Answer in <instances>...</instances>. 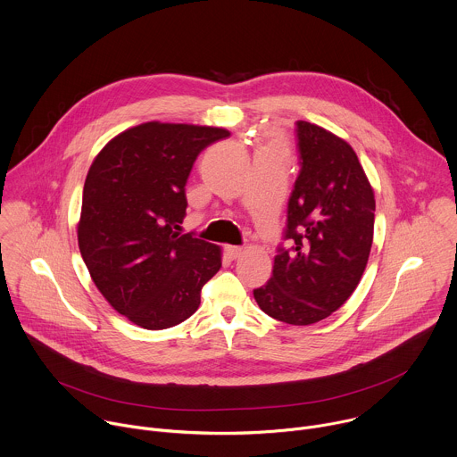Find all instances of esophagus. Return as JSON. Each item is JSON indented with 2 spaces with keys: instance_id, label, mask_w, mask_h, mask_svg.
<instances>
[{
  "instance_id": "esophagus-1",
  "label": "esophagus",
  "mask_w": 457,
  "mask_h": 457,
  "mask_svg": "<svg viewBox=\"0 0 457 457\" xmlns=\"http://www.w3.org/2000/svg\"><path fill=\"white\" fill-rule=\"evenodd\" d=\"M242 253H244V247H240V245H226V254H228L231 260L238 258Z\"/></svg>"
}]
</instances>
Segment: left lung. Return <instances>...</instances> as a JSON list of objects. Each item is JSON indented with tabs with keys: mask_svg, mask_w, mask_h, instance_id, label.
<instances>
[{
	"mask_svg": "<svg viewBox=\"0 0 457 457\" xmlns=\"http://www.w3.org/2000/svg\"><path fill=\"white\" fill-rule=\"evenodd\" d=\"M299 174L287 206L272 276L254 288L258 307L287 325L336 312L366 269L375 224L373 188L353 148L327 129L295 121Z\"/></svg>",
	"mask_w": 457,
	"mask_h": 457,
	"instance_id": "left-lung-1",
	"label": "left lung"
}]
</instances>
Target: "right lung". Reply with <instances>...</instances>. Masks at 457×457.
I'll return each mask as SVG.
<instances>
[{"label": "right lung", "instance_id": "obj_1", "mask_svg": "<svg viewBox=\"0 0 457 457\" xmlns=\"http://www.w3.org/2000/svg\"><path fill=\"white\" fill-rule=\"evenodd\" d=\"M229 132L146 121L112 137L82 192L79 247L111 307L134 325L163 330L188 320L220 269V249L181 235L185 187L201 152Z\"/></svg>", "mask_w": 457, "mask_h": 457}]
</instances>
